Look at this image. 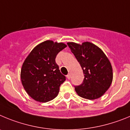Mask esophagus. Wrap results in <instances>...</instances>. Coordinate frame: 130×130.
I'll list each match as a JSON object with an SVG mask.
<instances>
[{"label":"esophagus","mask_w":130,"mask_h":130,"mask_svg":"<svg viewBox=\"0 0 130 130\" xmlns=\"http://www.w3.org/2000/svg\"><path fill=\"white\" fill-rule=\"evenodd\" d=\"M67 79H69L70 78H71V74H68L67 75Z\"/></svg>","instance_id":"34e87169"}]
</instances>
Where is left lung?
Here are the masks:
<instances>
[{
	"label": "left lung",
	"instance_id": "left-lung-1",
	"mask_svg": "<svg viewBox=\"0 0 130 130\" xmlns=\"http://www.w3.org/2000/svg\"><path fill=\"white\" fill-rule=\"evenodd\" d=\"M67 45L84 74L82 84L74 86L77 94L89 100L101 97L113 80V70L108 58L100 48L90 42H84L82 45L69 42Z\"/></svg>",
	"mask_w": 130,
	"mask_h": 130
}]
</instances>
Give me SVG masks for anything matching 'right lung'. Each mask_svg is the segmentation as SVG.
Returning <instances> with one entry per match:
<instances>
[{
	"instance_id": "1",
	"label": "right lung",
	"mask_w": 130,
	"mask_h": 130,
	"mask_svg": "<svg viewBox=\"0 0 130 130\" xmlns=\"http://www.w3.org/2000/svg\"><path fill=\"white\" fill-rule=\"evenodd\" d=\"M66 46L63 43L45 41L37 45L24 60L21 82L26 93L36 101L46 102L58 96L66 78L61 73L56 57Z\"/></svg>"
}]
</instances>
